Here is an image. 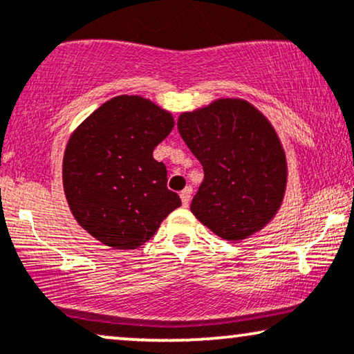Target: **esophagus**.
I'll use <instances>...</instances> for the list:
<instances>
[{"instance_id": "1", "label": "esophagus", "mask_w": 354, "mask_h": 354, "mask_svg": "<svg viewBox=\"0 0 354 354\" xmlns=\"http://www.w3.org/2000/svg\"><path fill=\"white\" fill-rule=\"evenodd\" d=\"M191 194H193V189H191L189 186H188V188H185V189L181 191V193H180V198H181L183 206H188L189 201H191Z\"/></svg>"}]
</instances>
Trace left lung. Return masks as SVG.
I'll return each mask as SVG.
<instances>
[{
	"instance_id": "1",
	"label": "left lung",
	"mask_w": 354,
	"mask_h": 354,
	"mask_svg": "<svg viewBox=\"0 0 354 354\" xmlns=\"http://www.w3.org/2000/svg\"><path fill=\"white\" fill-rule=\"evenodd\" d=\"M178 130L204 169L191 212L221 239L266 227L283 203L287 158L269 118L244 99L183 112Z\"/></svg>"
}]
</instances>
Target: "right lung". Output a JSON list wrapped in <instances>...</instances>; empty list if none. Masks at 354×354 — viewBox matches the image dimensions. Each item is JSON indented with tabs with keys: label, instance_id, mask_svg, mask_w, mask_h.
<instances>
[{
	"label": "right lung",
	"instance_id": "1",
	"mask_svg": "<svg viewBox=\"0 0 354 354\" xmlns=\"http://www.w3.org/2000/svg\"><path fill=\"white\" fill-rule=\"evenodd\" d=\"M168 110L140 95L102 104L72 131L62 183L80 227L112 249L150 241L180 196L166 188V166L153 150L173 130Z\"/></svg>",
	"mask_w": 354,
	"mask_h": 354
}]
</instances>
